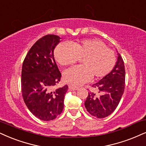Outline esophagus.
<instances>
[{"mask_svg": "<svg viewBox=\"0 0 146 146\" xmlns=\"http://www.w3.org/2000/svg\"><path fill=\"white\" fill-rule=\"evenodd\" d=\"M68 87H69V89L70 91H76V90H78V88L76 87H74V86L73 85H69L68 86Z\"/></svg>", "mask_w": 146, "mask_h": 146, "instance_id": "obj_1", "label": "esophagus"}]
</instances>
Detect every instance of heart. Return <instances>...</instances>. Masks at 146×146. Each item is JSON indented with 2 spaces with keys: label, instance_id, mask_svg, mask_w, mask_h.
Masks as SVG:
<instances>
[{
  "label": "heart",
  "instance_id": "obj_1",
  "mask_svg": "<svg viewBox=\"0 0 146 146\" xmlns=\"http://www.w3.org/2000/svg\"><path fill=\"white\" fill-rule=\"evenodd\" d=\"M54 56L63 66L75 64L78 59H82V66L68 68L63 75L66 82L77 86L87 82L91 76L97 79L106 76L116 64L114 51L97 39L83 40L72 44L62 42L55 48Z\"/></svg>",
  "mask_w": 146,
  "mask_h": 146
}]
</instances>
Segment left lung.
Wrapping results in <instances>:
<instances>
[{
    "label": "left lung",
    "mask_w": 146,
    "mask_h": 146,
    "mask_svg": "<svg viewBox=\"0 0 146 146\" xmlns=\"http://www.w3.org/2000/svg\"><path fill=\"white\" fill-rule=\"evenodd\" d=\"M117 55L118 59L114 68L102 80L93 84L95 91H89L84 102L88 112L98 118L110 115L123 95L125 86V64L120 54L117 53Z\"/></svg>",
    "instance_id": "left-lung-1"
}]
</instances>
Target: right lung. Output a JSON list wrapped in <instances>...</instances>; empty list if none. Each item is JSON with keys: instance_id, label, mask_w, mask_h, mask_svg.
Returning <instances> with one entry per match:
<instances>
[{"instance_id": "add662e5", "label": "right lung", "mask_w": 146, "mask_h": 146, "mask_svg": "<svg viewBox=\"0 0 146 146\" xmlns=\"http://www.w3.org/2000/svg\"><path fill=\"white\" fill-rule=\"evenodd\" d=\"M60 37L48 35L38 40L27 53L21 70V92L29 110L39 119L48 121L62 112L68 87L53 91L61 78L54 58Z\"/></svg>"}]
</instances>
